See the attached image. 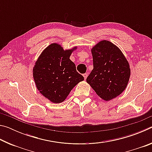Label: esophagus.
I'll return each mask as SVG.
<instances>
[{
    "label": "esophagus",
    "mask_w": 152,
    "mask_h": 152,
    "mask_svg": "<svg viewBox=\"0 0 152 152\" xmlns=\"http://www.w3.org/2000/svg\"><path fill=\"white\" fill-rule=\"evenodd\" d=\"M83 76H84V79H86V78H87V76H88V74L87 73H85V74H83Z\"/></svg>",
    "instance_id": "esophagus-1"
}]
</instances>
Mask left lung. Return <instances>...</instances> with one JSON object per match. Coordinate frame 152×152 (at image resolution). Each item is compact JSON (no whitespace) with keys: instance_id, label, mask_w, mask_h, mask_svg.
Listing matches in <instances>:
<instances>
[{"instance_id":"obj_1","label":"left lung","mask_w":152,"mask_h":152,"mask_svg":"<svg viewBox=\"0 0 152 152\" xmlns=\"http://www.w3.org/2000/svg\"><path fill=\"white\" fill-rule=\"evenodd\" d=\"M91 51L93 70L86 82L98 96L110 101L127 87L131 73L129 64L121 51L109 41H101Z\"/></svg>"}]
</instances>
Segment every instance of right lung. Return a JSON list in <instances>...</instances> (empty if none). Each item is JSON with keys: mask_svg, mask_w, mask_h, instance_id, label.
Returning <instances> with one entry per match:
<instances>
[{"mask_svg": "<svg viewBox=\"0 0 152 152\" xmlns=\"http://www.w3.org/2000/svg\"><path fill=\"white\" fill-rule=\"evenodd\" d=\"M72 50H64L58 43L46 48L36 61L33 74L36 86L45 98L53 103H60L74 86L84 80L70 60Z\"/></svg>", "mask_w": 152, "mask_h": 152, "instance_id": "add662e5", "label": "right lung"}]
</instances>
